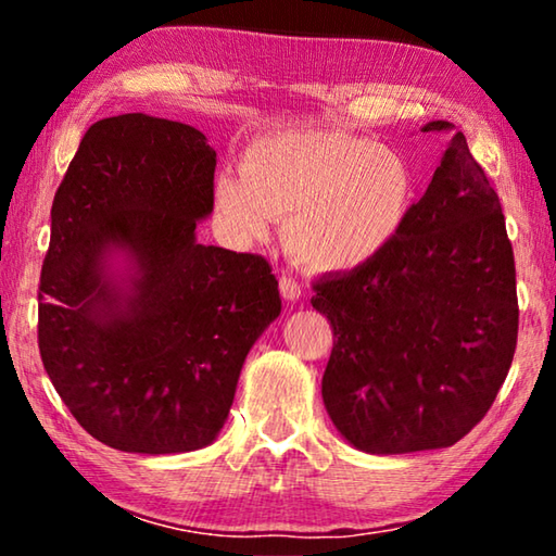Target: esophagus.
<instances>
[{
	"label": "esophagus",
	"mask_w": 556,
	"mask_h": 556,
	"mask_svg": "<svg viewBox=\"0 0 556 556\" xmlns=\"http://www.w3.org/2000/svg\"><path fill=\"white\" fill-rule=\"evenodd\" d=\"M279 291H281V296H285L287 301H299L301 299V285H299L294 277H289V275H281Z\"/></svg>",
	"instance_id": "1"
}]
</instances>
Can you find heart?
Masks as SVG:
<instances>
[{
	"instance_id": "heart-1",
	"label": "heart",
	"mask_w": 556,
	"mask_h": 556,
	"mask_svg": "<svg viewBox=\"0 0 556 556\" xmlns=\"http://www.w3.org/2000/svg\"><path fill=\"white\" fill-rule=\"evenodd\" d=\"M412 203L409 166L365 137L285 129L248 149L242 174L215 181V205L242 238H262L271 218L299 265L348 271L380 255Z\"/></svg>"
}]
</instances>
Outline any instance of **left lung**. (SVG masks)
Listing matches in <instances>:
<instances>
[{
	"label": "left lung",
	"instance_id": "8db88e82",
	"mask_svg": "<svg viewBox=\"0 0 556 556\" xmlns=\"http://www.w3.org/2000/svg\"><path fill=\"white\" fill-rule=\"evenodd\" d=\"M314 291L333 328L321 394L348 444L378 456L446 448L485 417L520 312L501 201L460 131L388 248Z\"/></svg>",
	"mask_w": 556,
	"mask_h": 556
}]
</instances>
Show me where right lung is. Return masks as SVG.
Wrapping results in <instances>:
<instances>
[{
	"label": "right lung",
	"instance_id": "add662e5",
	"mask_svg": "<svg viewBox=\"0 0 556 556\" xmlns=\"http://www.w3.org/2000/svg\"><path fill=\"white\" fill-rule=\"evenodd\" d=\"M213 174L203 131L129 112L86 131L51 205L43 368L78 425L127 454L213 444L281 312L265 257L195 238Z\"/></svg>",
	"mask_w": 556,
	"mask_h": 556
}]
</instances>
